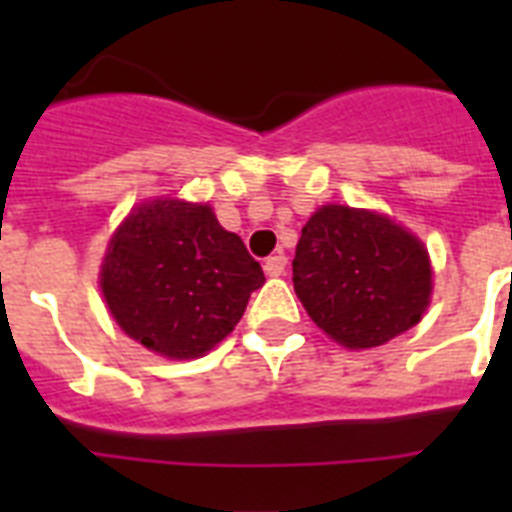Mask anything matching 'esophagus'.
<instances>
[{"instance_id": "esophagus-1", "label": "esophagus", "mask_w": 512, "mask_h": 512, "mask_svg": "<svg viewBox=\"0 0 512 512\" xmlns=\"http://www.w3.org/2000/svg\"><path fill=\"white\" fill-rule=\"evenodd\" d=\"M263 268L268 276H281L284 268H287V255H284V252H276V255H271L268 260H265Z\"/></svg>"}]
</instances>
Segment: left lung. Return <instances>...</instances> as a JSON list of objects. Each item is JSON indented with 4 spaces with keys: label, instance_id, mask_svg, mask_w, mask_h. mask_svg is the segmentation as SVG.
I'll return each mask as SVG.
<instances>
[{
    "label": "left lung",
    "instance_id": "8db88e82",
    "mask_svg": "<svg viewBox=\"0 0 512 512\" xmlns=\"http://www.w3.org/2000/svg\"><path fill=\"white\" fill-rule=\"evenodd\" d=\"M428 252L393 220L329 204L305 223L292 281L305 311L345 348H374L422 319Z\"/></svg>",
    "mask_w": 512,
    "mask_h": 512
}]
</instances>
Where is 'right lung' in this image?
Returning <instances> with one entry per match:
<instances>
[{
	"label": "right lung",
	"instance_id": "add662e5",
	"mask_svg": "<svg viewBox=\"0 0 512 512\" xmlns=\"http://www.w3.org/2000/svg\"><path fill=\"white\" fill-rule=\"evenodd\" d=\"M263 268L207 204L151 201L116 231L100 287L116 324L167 358L215 348L244 316Z\"/></svg>",
	"mask_w": 512,
	"mask_h": 512
}]
</instances>
